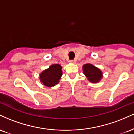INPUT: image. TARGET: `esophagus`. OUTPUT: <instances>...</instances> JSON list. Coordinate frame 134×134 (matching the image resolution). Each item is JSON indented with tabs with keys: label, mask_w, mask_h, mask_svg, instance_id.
<instances>
[{
	"label": "esophagus",
	"mask_w": 134,
	"mask_h": 134,
	"mask_svg": "<svg viewBox=\"0 0 134 134\" xmlns=\"http://www.w3.org/2000/svg\"><path fill=\"white\" fill-rule=\"evenodd\" d=\"M69 62H70V63H75L76 62V61H75L74 60H70Z\"/></svg>",
	"instance_id": "esophagus-1"
}]
</instances>
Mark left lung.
I'll list each match as a JSON object with an SVG mask.
<instances>
[{
    "mask_svg": "<svg viewBox=\"0 0 134 134\" xmlns=\"http://www.w3.org/2000/svg\"><path fill=\"white\" fill-rule=\"evenodd\" d=\"M83 73L87 77L90 82L95 83L100 81L102 78V72L99 69L90 64H87L83 65Z\"/></svg>",
    "mask_w": 134,
    "mask_h": 134,
    "instance_id": "8db88e82",
    "label": "left lung"
}]
</instances>
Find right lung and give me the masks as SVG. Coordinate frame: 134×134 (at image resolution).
Here are the masks:
<instances>
[{
	"label": "right lung",
	"mask_w": 134,
	"mask_h": 134,
	"mask_svg": "<svg viewBox=\"0 0 134 134\" xmlns=\"http://www.w3.org/2000/svg\"><path fill=\"white\" fill-rule=\"evenodd\" d=\"M62 67L58 64H53L40 74L41 82L47 87L54 86L59 82L62 75Z\"/></svg>",
	"instance_id": "1"
}]
</instances>
